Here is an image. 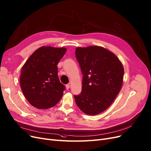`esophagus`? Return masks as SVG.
I'll list each match as a JSON object with an SVG mask.
<instances>
[{
	"label": "esophagus",
	"mask_w": 151,
	"mask_h": 151,
	"mask_svg": "<svg viewBox=\"0 0 151 151\" xmlns=\"http://www.w3.org/2000/svg\"><path fill=\"white\" fill-rule=\"evenodd\" d=\"M70 88V84H67V85H66V88L67 90H68Z\"/></svg>",
	"instance_id": "obj_1"
}]
</instances>
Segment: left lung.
I'll list each match as a JSON object with an SVG mask.
<instances>
[{"mask_svg": "<svg viewBox=\"0 0 151 151\" xmlns=\"http://www.w3.org/2000/svg\"><path fill=\"white\" fill-rule=\"evenodd\" d=\"M75 55L83 76L82 90L74 98L85 114L103 112L112 104L123 83L124 69L116 55L105 48L77 47Z\"/></svg>", "mask_w": 151, "mask_h": 151, "instance_id": "8db88e82", "label": "left lung"}]
</instances>
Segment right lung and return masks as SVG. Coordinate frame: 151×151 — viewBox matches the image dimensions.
I'll return each instance as SVG.
<instances>
[{
    "instance_id": "1",
    "label": "right lung",
    "mask_w": 151,
    "mask_h": 151,
    "mask_svg": "<svg viewBox=\"0 0 151 151\" xmlns=\"http://www.w3.org/2000/svg\"><path fill=\"white\" fill-rule=\"evenodd\" d=\"M66 51L65 47L42 46L23 65L21 88L27 100L35 107L51 108L61 99L65 86L58 78L57 65Z\"/></svg>"
}]
</instances>
